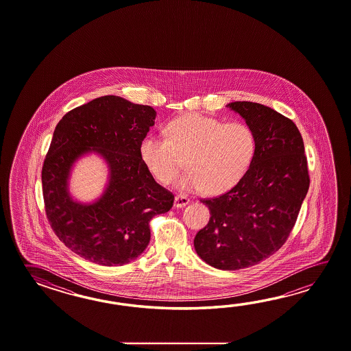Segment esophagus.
<instances>
[{
    "label": "esophagus",
    "mask_w": 351,
    "mask_h": 351,
    "mask_svg": "<svg viewBox=\"0 0 351 351\" xmlns=\"http://www.w3.org/2000/svg\"><path fill=\"white\" fill-rule=\"evenodd\" d=\"M189 203H191V199L184 194H178L174 198V207H177V208H182V207H184V206L189 204Z\"/></svg>",
    "instance_id": "1"
}]
</instances>
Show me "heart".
Masks as SVG:
<instances>
[{
	"label": "heart",
	"mask_w": 351,
	"mask_h": 351,
	"mask_svg": "<svg viewBox=\"0 0 351 351\" xmlns=\"http://www.w3.org/2000/svg\"><path fill=\"white\" fill-rule=\"evenodd\" d=\"M167 138L147 134L141 142L143 163L159 183L168 186L186 158L191 172L179 189L213 195L227 193L246 177L257 153L254 129L242 121L223 123L201 112H188L167 125Z\"/></svg>",
	"instance_id": "1"
}]
</instances>
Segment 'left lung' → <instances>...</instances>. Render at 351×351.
<instances>
[{
	"label": "left lung",
	"instance_id": "1",
	"mask_svg": "<svg viewBox=\"0 0 351 351\" xmlns=\"http://www.w3.org/2000/svg\"><path fill=\"white\" fill-rule=\"evenodd\" d=\"M246 120L257 153L246 177L230 192L201 199L209 222L194 237L195 252L224 271L246 269L278 251L296 223L310 186L302 136L291 119L269 106L227 105Z\"/></svg>",
	"mask_w": 351,
	"mask_h": 351
}]
</instances>
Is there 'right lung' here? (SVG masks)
Instances as JSON below:
<instances>
[{"label":"right lung","mask_w":351,"mask_h":351,"mask_svg":"<svg viewBox=\"0 0 351 351\" xmlns=\"http://www.w3.org/2000/svg\"><path fill=\"white\" fill-rule=\"evenodd\" d=\"M156 115L149 105L106 95L66 112L55 128L41 174L46 217L60 241L88 261H133L149 243L150 219L172 208L174 195L158 184L139 154ZM93 151L107 162L110 182L97 202L80 204L66 182L74 162Z\"/></svg>","instance_id":"1"}]
</instances>
